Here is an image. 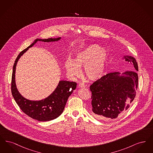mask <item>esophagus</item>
<instances>
[{
    "label": "esophagus",
    "instance_id": "obj_1",
    "mask_svg": "<svg viewBox=\"0 0 153 153\" xmlns=\"http://www.w3.org/2000/svg\"><path fill=\"white\" fill-rule=\"evenodd\" d=\"M79 88H85V85L84 83H81L80 82L79 84Z\"/></svg>",
    "mask_w": 153,
    "mask_h": 153
}]
</instances>
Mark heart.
Instances as JSON below:
<instances>
[{
	"instance_id": "b5f03b06",
	"label": "heart",
	"mask_w": 153,
	"mask_h": 153,
	"mask_svg": "<svg viewBox=\"0 0 153 153\" xmlns=\"http://www.w3.org/2000/svg\"><path fill=\"white\" fill-rule=\"evenodd\" d=\"M107 53L97 45H92L77 52L73 60L65 62L66 71L71 76L77 77L81 73L80 68L84 67V73L89 80L100 79L105 71Z\"/></svg>"
}]
</instances>
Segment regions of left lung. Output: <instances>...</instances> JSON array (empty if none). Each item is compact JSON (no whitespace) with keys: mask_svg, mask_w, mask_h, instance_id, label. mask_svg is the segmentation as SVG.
<instances>
[{"mask_svg":"<svg viewBox=\"0 0 153 153\" xmlns=\"http://www.w3.org/2000/svg\"><path fill=\"white\" fill-rule=\"evenodd\" d=\"M126 61L132 63L138 71L135 59L124 56ZM107 74L90 85L92 92V107L95 115L99 118L116 119L130 107L138 88V76L134 72Z\"/></svg>","mask_w":153,"mask_h":153,"instance_id":"left-lung-1","label":"left lung"}]
</instances>
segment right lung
Listing matches in <instances>:
<instances>
[{"label": "right lung", "mask_w": 153, "mask_h": 153, "mask_svg": "<svg viewBox=\"0 0 153 153\" xmlns=\"http://www.w3.org/2000/svg\"><path fill=\"white\" fill-rule=\"evenodd\" d=\"M57 38L36 39L29 47L22 51L15 61L11 79V93L15 100L22 111L29 117L38 121L45 122L53 120L58 117L63 112L68 97L76 88V82L60 81L54 91L44 100L31 101L23 97L18 92L15 80V73L17 62L29 48L32 47L37 41L53 42L60 39Z\"/></svg>", "instance_id": "add662e5"}]
</instances>
